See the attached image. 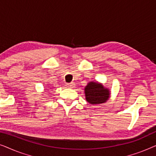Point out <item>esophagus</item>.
<instances>
[{"mask_svg":"<svg viewBox=\"0 0 156 156\" xmlns=\"http://www.w3.org/2000/svg\"><path fill=\"white\" fill-rule=\"evenodd\" d=\"M74 84L73 82H71V83H68V84H67V87H68V88H73V87H74Z\"/></svg>","mask_w":156,"mask_h":156,"instance_id":"1","label":"esophagus"}]
</instances>
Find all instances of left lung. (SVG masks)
Masks as SVG:
<instances>
[{
    "label": "left lung",
    "mask_w": 156,
    "mask_h": 156,
    "mask_svg": "<svg viewBox=\"0 0 156 156\" xmlns=\"http://www.w3.org/2000/svg\"><path fill=\"white\" fill-rule=\"evenodd\" d=\"M87 101L91 104H100L107 101L110 97V91L101 84L90 82L84 88Z\"/></svg>",
    "instance_id": "left-lung-1"
}]
</instances>
